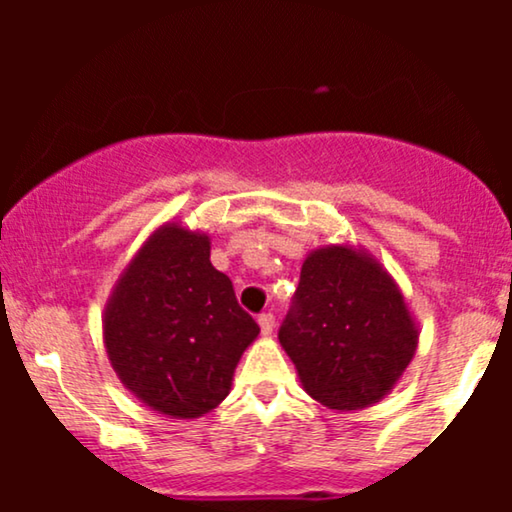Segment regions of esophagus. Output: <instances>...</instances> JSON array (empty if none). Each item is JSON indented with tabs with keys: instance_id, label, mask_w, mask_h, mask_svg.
Returning a JSON list of instances; mask_svg holds the SVG:
<instances>
[{
	"instance_id": "34e87169",
	"label": "esophagus",
	"mask_w": 512,
	"mask_h": 512,
	"mask_svg": "<svg viewBox=\"0 0 512 512\" xmlns=\"http://www.w3.org/2000/svg\"><path fill=\"white\" fill-rule=\"evenodd\" d=\"M257 322H260V330H262L264 337H269V334L274 332V315L272 313L260 315V317H257Z\"/></svg>"
}]
</instances>
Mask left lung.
Segmentation results:
<instances>
[{"instance_id":"obj_1","label":"left lung","mask_w":512,"mask_h":512,"mask_svg":"<svg viewBox=\"0 0 512 512\" xmlns=\"http://www.w3.org/2000/svg\"><path fill=\"white\" fill-rule=\"evenodd\" d=\"M279 344L315 402L356 411L395 390L419 346V322L368 250L332 243L305 255Z\"/></svg>"}]
</instances>
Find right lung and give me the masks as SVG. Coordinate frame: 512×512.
<instances>
[{
  "mask_svg": "<svg viewBox=\"0 0 512 512\" xmlns=\"http://www.w3.org/2000/svg\"><path fill=\"white\" fill-rule=\"evenodd\" d=\"M209 255V233L166 221L125 264L103 310L105 354L120 383L170 419L219 407L260 334Z\"/></svg>",
  "mask_w": 512,
  "mask_h": 512,
  "instance_id": "add662e5",
  "label": "right lung"
}]
</instances>
